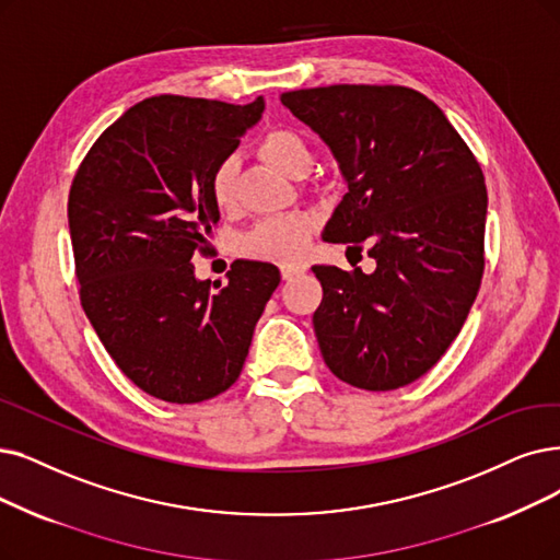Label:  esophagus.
Masks as SVG:
<instances>
[{
  "instance_id": "1",
  "label": "esophagus",
  "mask_w": 560,
  "mask_h": 560,
  "mask_svg": "<svg viewBox=\"0 0 560 560\" xmlns=\"http://www.w3.org/2000/svg\"><path fill=\"white\" fill-rule=\"evenodd\" d=\"M303 271H305V266H301V264H282V266H280L282 280H294V278L301 276Z\"/></svg>"
}]
</instances>
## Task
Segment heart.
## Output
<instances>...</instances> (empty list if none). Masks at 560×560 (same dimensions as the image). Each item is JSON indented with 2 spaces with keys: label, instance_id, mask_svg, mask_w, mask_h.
Segmentation results:
<instances>
[{
  "label": "heart",
  "instance_id": "b5f03b06",
  "mask_svg": "<svg viewBox=\"0 0 560 560\" xmlns=\"http://www.w3.org/2000/svg\"><path fill=\"white\" fill-rule=\"evenodd\" d=\"M259 155L287 176L307 172L312 155L305 140L289 128H271L259 140ZM211 197L220 211L236 205V161L225 159L211 174ZM312 218L307 213H284L266 218L243 236V250L268 261H294L303 255L312 234Z\"/></svg>",
  "mask_w": 560,
  "mask_h": 560
}]
</instances>
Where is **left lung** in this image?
I'll return each instance as SVG.
<instances>
[{
	"instance_id": "obj_1",
	"label": "left lung",
	"mask_w": 560,
	"mask_h": 560,
	"mask_svg": "<svg viewBox=\"0 0 560 560\" xmlns=\"http://www.w3.org/2000/svg\"><path fill=\"white\" fill-rule=\"evenodd\" d=\"M282 105L332 151L347 192L322 238L376 261L312 266V317L328 370L363 390H395L432 370L459 335L485 271V176L441 107L397 84H330Z\"/></svg>"
}]
</instances>
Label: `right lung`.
Listing matches in <instances>:
<instances>
[{"label": "right lung", "mask_w": 560, "mask_h": 560, "mask_svg": "<svg viewBox=\"0 0 560 560\" xmlns=\"http://www.w3.org/2000/svg\"><path fill=\"white\" fill-rule=\"evenodd\" d=\"M261 112L264 98H147L103 130L69 192L84 315L130 382L172 405L236 382L280 284L273 264L236 259L211 289L190 261L220 220L211 174Z\"/></svg>", "instance_id": "right-lung-1"}]
</instances>
